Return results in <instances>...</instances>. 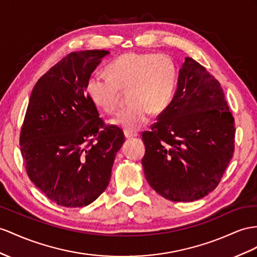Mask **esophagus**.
I'll use <instances>...</instances> for the list:
<instances>
[{"instance_id": "esophagus-1", "label": "esophagus", "mask_w": 257, "mask_h": 257, "mask_svg": "<svg viewBox=\"0 0 257 257\" xmlns=\"http://www.w3.org/2000/svg\"><path fill=\"white\" fill-rule=\"evenodd\" d=\"M137 136H138L137 133H129V131H124V137H126L127 139H131V138H135Z\"/></svg>"}]
</instances>
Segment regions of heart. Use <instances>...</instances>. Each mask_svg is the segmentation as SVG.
<instances>
[{
  "mask_svg": "<svg viewBox=\"0 0 257 257\" xmlns=\"http://www.w3.org/2000/svg\"><path fill=\"white\" fill-rule=\"evenodd\" d=\"M106 71L108 76L89 78L87 93L98 107L115 113L119 106L120 90H129L131 104L111 120L129 133L142 128L151 113H162L172 101L177 66L167 54L130 52L111 62Z\"/></svg>",
  "mask_w": 257,
  "mask_h": 257,
  "instance_id": "b5f03b06",
  "label": "heart"
}]
</instances>
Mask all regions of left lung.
Segmentation results:
<instances>
[{
	"label": "left lung",
	"instance_id": "left-lung-1",
	"mask_svg": "<svg viewBox=\"0 0 257 257\" xmlns=\"http://www.w3.org/2000/svg\"><path fill=\"white\" fill-rule=\"evenodd\" d=\"M234 134L220 83L186 57L172 102L142 134L149 185L173 202L202 199L218 186L232 159Z\"/></svg>",
	"mask_w": 257,
	"mask_h": 257
}]
</instances>
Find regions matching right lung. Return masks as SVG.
<instances>
[{
	"mask_svg": "<svg viewBox=\"0 0 257 257\" xmlns=\"http://www.w3.org/2000/svg\"><path fill=\"white\" fill-rule=\"evenodd\" d=\"M106 50L72 52L39 79L31 92L19 143L26 172L57 205L82 207L107 188L122 130L106 124L87 82Z\"/></svg>",
	"mask_w": 257,
	"mask_h": 257,
	"instance_id": "1",
	"label": "right lung"
}]
</instances>
